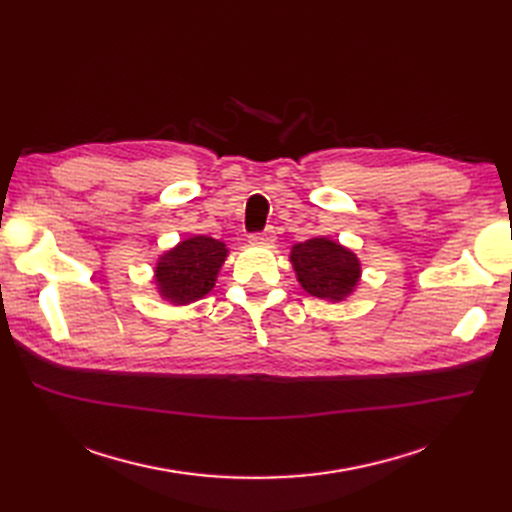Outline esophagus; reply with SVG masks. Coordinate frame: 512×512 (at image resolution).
<instances>
[{"mask_svg":"<svg viewBox=\"0 0 512 512\" xmlns=\"http://www.w3.org/2000/svg\"><path fill=\"white\" fill-rule=\"evenodd\" d=\"M250 243H254V245H271V243H275V230L273 228H265L262 232H254V235H250Z\"/></svg>","mask_w":512,"mask_h":512,"instance_id":"esophagus-1","label":"esophagus"}]
</instances>
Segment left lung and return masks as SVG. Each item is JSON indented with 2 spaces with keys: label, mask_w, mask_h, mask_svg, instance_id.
I'll return each mask as SVG.
<instances>
[{
  "label": "left lung",
  "mask_w": 512,
  "mask_h": 512,
  "mask_svg": "<svg viewBox=\"0 0 512 512\" xmlns=\"http://www.w3.org/2000/svg\"><path fill=\"white\" fill-rule=\"evenodd\" d=\"M290 260L301 286L318 299L344 301L361 275L359 258L329 239L294 245Z\"/></svg>",
  "instance_id": "1"
}]
</instances>
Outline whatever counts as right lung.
Listing matches in <instances>:
<instances>
[{
  "label": "right lung",
  "mask_w": 512,
  "mask_h": 512,
  "mask_svg": "<svg viewBox=\"0 0 512 512\" xmlns=\"http://www.w3.org/2000/svg\"><path fill=\"white\" fill-rule=\"evenodd\" d=\"M228 250L211 237H192L166 252L156 267V284L175 305L192 303L213 288Z\"/></svg>",
  "instance_id": "1"
}]
</instances>
